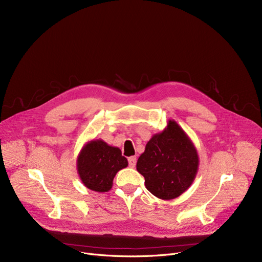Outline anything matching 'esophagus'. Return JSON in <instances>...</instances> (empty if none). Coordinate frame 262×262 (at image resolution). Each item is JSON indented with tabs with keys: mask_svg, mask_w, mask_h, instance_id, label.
<instances>
[{
	"mask_svg": "<svg viewBox=\"0 0 262 262\" xmlns=\"http://www.w3.org/2000/svg\"><path fill=\"white\" fill-rule=\"evenodd\" d=\"M136 162H137V158L135 156H132L128 158V164L130 168H134L136 166Z\"/></svg>",
	"mask_w": 262,
	"mask_h": 262,
	"instance_id": "esophagus-1",
	"label": "esophagus"
}]
</instances>
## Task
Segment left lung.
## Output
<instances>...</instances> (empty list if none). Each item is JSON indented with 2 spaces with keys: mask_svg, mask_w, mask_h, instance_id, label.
<instances>
[{
  "mask_svg": "<svg viewBox=\"0 0 262 262\" xmlns=\"http://www.w3.org/2000/svg\"><path fill=\"white\" fill-rule=\"evenodd\" d=\"M199 154L186 132L174 120L155 134L137 161L146 189L158 199L173 200L193 183L199 170Z\"/></svg>",
  "mask_w": 262,
  "mask_h": 262,
  "instance_id": "left-lung-1",
  "label": "left lung"
}]
</instances>
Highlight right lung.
<instances>
[{
    "label": "right lung",
    "mask_w": 262,
    "mask_h": 262,
    "mask_svg": "<svg viewBox=\"0 0 262 262\" xmlns=\"http://www.w3.org/2000/svg\"><path fill=\"white\" fill-rule=\"evenodd\" d=\"M77 173L81 183L95 192H108L116 174L128 166L119 147L101 139L87 142L77 156Z\"/></svg>",
    "instance_id": "1"
}]
</instances>
